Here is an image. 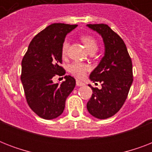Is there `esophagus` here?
Returning a JSON list of instances; mask_svg holds the SVG:
<instances>
[{
  "instance_id": "1",
  "label": "esophagus",
  "mask_w": 152,
  "mask_h": 152,
  "mask_svg": "<svg viewBox=\"0 0 152 152\" xmlns=\"http://www.w3.org/2000/svg\"><path fill=\"white\" fill-rule=\"evenodd\" d=\"M76 85L79 86V87H80V86H84L85 85V83L82 82L80 80H76Z\"/></svg>"
}]
</instances>
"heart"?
Listing matches in <instances>:
<instances>
[{
    "label": "heart",
    "mask_w": 152,
    "mask_h": 152,
    "mask_svg": "<svg viewBox=\"0 0 152 152\" xmlns=\"http://www.w3.org/2000/svg\"><path fill=\"white\" fill-rule=\"evenodd\" d=\"M81 41L84 44L86 49L88 50V52H96L99 47L98 42L95 40V38H93L91 35H82L80 37ZM69 41L65 39L61 46V54L63 57H64L68 53V49H69ZM90 66L85 63H82L80 61L73 62L72 64H70L69 66V71L74 76L78 77V78H82L85 76L87 72L89 71Z\"/></svg>",
    "instance_id": "heart-1"
}]
</instances>
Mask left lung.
<instances>
[{"mask_svg":"<svg viewBox=\"0 0 152 152\" xmlns=\"http://www.w3.org/2000/svg\"><path fill=\"white\" fill-rule=\"evenodd\" d=\"M100 34L105 45L101 61L90 74L91 80L100 82L102 88H93L87 103L88 112L99 119H106L120 110L133 81L132 64L122 39L108 25L88 24Z\"/></svg>","mask_w":152,"mask_h":152,"instance_id":"left-lung-1","label":"left lung"}]
</instances>
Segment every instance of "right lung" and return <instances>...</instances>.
Instances as JSON below:
<instances>
[{
	"mask_svg": "<svg viewBox=\"0 0 152 152\" xmlns=\"http://www.w3.org/2000/svg\"><path fill=\"white\" fill-rule=\"evenodd\" d=\"M77 25L53 23L36 34L22 60V82L28 106L40 118L50 120L63 113L67 97L76 86L71 76L61 84L53 77L63 76L61 46L68 33Z\"/></svg>",
	"mask_w": 152,
	"mask_h": 152,
	"instance_id": "obj_1",
	"label": "right lung"
}]
</instances>
